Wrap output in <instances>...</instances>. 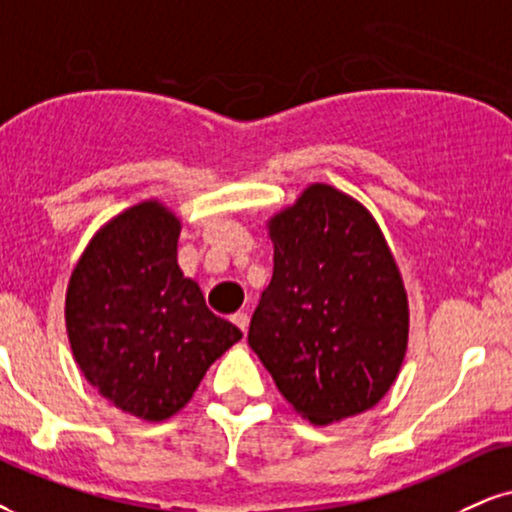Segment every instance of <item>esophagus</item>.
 <instances>
[{
    "label": "esophagus",
    "instance_id": "1",
    "mask_svg": "<svg viewBox=\"0 0 512 512\" xmlns=\"http://www.w3.org/2000/svg\"><path fill=\"white\" fill-rule=\"evenodd\" d=\"M232 323H235V325H237L239 330H242V332H246V327H249V315L239 311V313L232 315Z\"/></svg>",
    "mask_w": 512,
    "mask_h": 512
}]
</instances>
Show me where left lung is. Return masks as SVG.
Listing matches in <instances>:
<instances>
[{"mask_svg": "<svg viewBox=\"0 0 512 512\" xmlns=\"http://www.w3.org/2000/svg\"><path fill=\"white\" fill-rule=\"evenodd\" d=\"M273 280L249 346L315 425L375 406L399 375L408 301L380 227L356 199L311 185L270 220Z\"/></svg>", "mask_w": 512, "mask_h": 512, "instance_id": "left-lung-1", "label": "left lung"}]
</instances>
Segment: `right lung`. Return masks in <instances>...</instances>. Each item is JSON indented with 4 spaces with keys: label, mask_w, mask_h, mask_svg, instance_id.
Masks as SVG:
<instances>
[{
    "label": "right lung",
    "mask_w": 512,
    "mask_h": 512,
    "mask_svg": "<svg viewBox=\"0 0 512 512\" xmlns=\"http://www.w3.org/2000/svg\"><path fill=\"white\" fill-rule=\"evenodd\" d=\"M180 223L156 201L113 218L75 266L66 330L82 375L125 413L159 422L192 399L242 332L178 266Z\"/></svg>",
    "instance_id": "1"
}]
</instances>
